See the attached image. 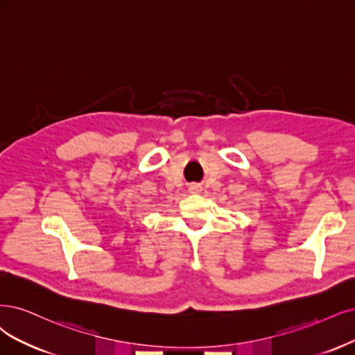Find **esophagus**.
I'll return each mask as SVG.
<instances>
[{
  "label": "esophagus",
  "mask_w": 355,
  "mask_h": 355,
  "mask_svg": "<svg viewBox=\"0 0 355 355\" xmlns=\"http://www.w3.org/2000/svg\"><path fill=\"white\" fill-rule=\"evenodd\" d=\"M194 190H196V191H199V187H196V189H194Z\"/></svg>",
  "instance_id": "esophagus-1"
}]
</instances>
